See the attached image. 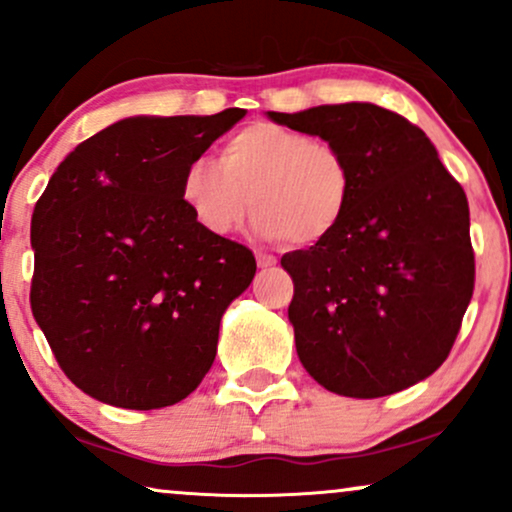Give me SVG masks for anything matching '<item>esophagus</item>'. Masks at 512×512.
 Returning <instances> with one entry per match:
<instances>
[{
  "mask_svg": "<svg viewBox=\"0 0 512 512\" xmlns=\"http://www.w3.org/2000/svg\"><path fill=\"white\" fill-rule=\"evenodd\" d=\"M255 260H257V267H262V269L274 267L276 264V257L267 255V252H255Z\"/></svg>",
  "mask_w": 512,
  "mask_h": 512,
  "instance_id": "34e87169",
  "label": "esophagus"
}]
</instances>
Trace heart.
Masks as SVG:
<instances>
[{
    "mask_svg": "<svg viewBox=\"0 0 512 512\" xmlns=\"http://www.w3.org/2000/svg\"><path fill=\"white\" fill-rule=\"evenodd\" d=\"M354 166L337 144L276 122H252L226 139L219 163L197 156L180 195L214 236L236 231L252 204L262 238L320 245L339 231L354 202Z\"/></svg>",
    "mask_w": 512,
    "mask_h": 512,
    "instance_id": "1",
    "label": "heart"
}]
</instances>
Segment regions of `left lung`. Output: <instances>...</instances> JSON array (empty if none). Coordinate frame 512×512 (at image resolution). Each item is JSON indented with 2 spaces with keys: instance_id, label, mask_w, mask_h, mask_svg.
<instances>
[{
  "instance_id": "1",
  "label": "left lung",
  "mask_w": 512,
  "mask_h": 512,
  "mask_svg": "<svg viewBox=\"0 0 512 512\" xmlns=\"http://www.w3.org/2000/svg\"><path fill=\"white\" fill-rule=\"evenodd\" d=\"M269 117L337 144L354 166V202L339 231L281 257L305 370L325 390L358 399L428 378L448 358L474 291L462 185L424 129L380 105Z\"/></svg>"
}]
</instances>
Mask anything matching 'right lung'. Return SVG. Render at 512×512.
I'll use <instances>...</instances> for the list:
<instances>
[{"label":"right lung","instance_id":"add662e5","mask_svg":"<svg viewBox=\"0 0 512 512\" xmlns=\"http://www.w3.org/2000/svg\"><path fill=\"white\" fill-rule=\"evenodd\" d=\"M243 115L115 122L76 146L35 202L33 317L64 375L98 402L170 407L209 373L223 310L257 264L199 226L180 182Z\"/></svg>","mask_w":512,"mask_h":512}]
</instances>
